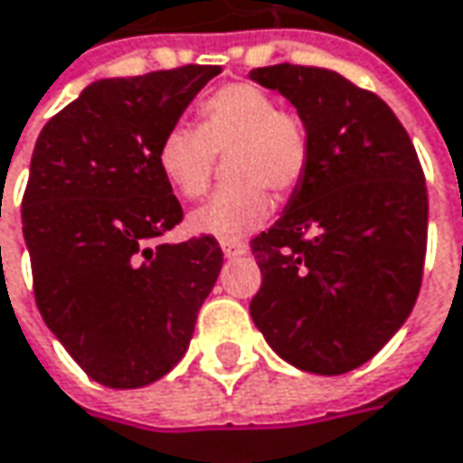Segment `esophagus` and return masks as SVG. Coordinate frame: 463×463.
Wrapping results in <instances>:
<instances>
[{
  "instance_id": "esophagus-1",
  "label": "esophagus",
  "mask_w": 463,
  "mask_h": 463,
  "mask_svg": "<svg viewBox=\"0 0 463 463\" xmlns=\"http://www.w3.org/2000/svg\"><path fill=\"white\" fill-rule=\"evenodd\" d=\"M220 246H222L225 259H238V256L249 253V246H246V243H241V241H222Z\"/></svg>"
}]
</instances>
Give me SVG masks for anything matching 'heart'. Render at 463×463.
<instances>
[{
  "label": "heart",
  "mask_w": 463,
  "mask_h": 463,
  "mask_svg": "<svg viewBox=\"0 0 463 463\" xmlns=\"http://www.w3.org/2000/svg\"><path fill=\"white\" fill-rule=\"evenodd\" d=\"M228 155L231 186L192 214L194 231L241 241L271 214V194L292 192L308 171L311 142L298 113L277 109L269 92L232 82L196 106V127L175 124L160 137L157 165L184 199L210 189L214 155Z\"/></svg>",
  "instance_id": "1"
}]
</instances>
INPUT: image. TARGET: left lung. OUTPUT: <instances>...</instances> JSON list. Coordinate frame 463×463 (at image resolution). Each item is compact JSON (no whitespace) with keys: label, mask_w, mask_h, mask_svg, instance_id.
<instances>
[{"label":"left lung","mask_w":463,"mask_h":463,"mask_svg":"<svg viewBox=\"0 0 463 463\" xmlns=\"http://www.w3.org/2000/svg\"><path fill=\"white\" fill-rule=\"evenodd\" d=\"M249 77L290 100L311 142L288 210L251 241L261 269L253 324L300 371H354L414 308L428 249L425 173L375 92L298 64Z\"/></svg>","instance_id":"obj_1"}]
</instances>
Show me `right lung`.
Listing matches in <instances>:
<instances>
[{
  "instance_id": "obj_1",
  "label": "right lung",
  "mask_w": 463,
  "mask_h": 463,
  "mask_svg": "<svg viewBox=\"0 0 463 463\" xmlns=\"http://www.w3.org/2000/svg\"><path fill=\"white\" fill-rule=\"evenodd\" d=\"M212 64L98 80L43 127L23 194L35 306L92 381L139 389L192 342L222 269L212 235L160 243L184 210L157 165Z\"/></svg>"
}]
</instances>
